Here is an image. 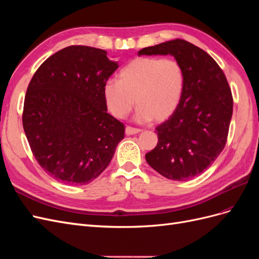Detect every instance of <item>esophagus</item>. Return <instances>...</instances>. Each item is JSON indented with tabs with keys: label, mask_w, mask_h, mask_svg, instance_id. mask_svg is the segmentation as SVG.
I'll return each mask as SVG.
<instances>
[{
	"label": "esophagus",
	"mask_w": 259,
	"mask_h": 259,
	"mask_svg": "<svg viewBox=\"0 0 259 259\" xmlns=\"http://www.w3.org/2000/svg\"><path fill=\"white\" fill-rule=\"evenodd\" d=\"M139 132H142V131H140L139 128H134V127H131V126H126V128H125V134H126L127 136L138 134Z\"/></svg>",
	"instance_id": "1"
}]
</instances>
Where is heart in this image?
<instances>
[{
    "mask_svg": "<svg viewBox=\"0 0 259 259\" xmlns=\"http://www.w3.org/2000/svg\"><path fill=\"white\" fill-rule=\"evenodd\" d=\"M119 77L104 85L107 107L117 119L133 110L136 99L137 122H161L174 113L183 97L184 70L173 58H135L121 70Z\"/></svg>",
    "mask_w": 259,
    "mask_h": 259,
    "instance_id": "obj_1",
    "label": "heart"
}]
</instances>
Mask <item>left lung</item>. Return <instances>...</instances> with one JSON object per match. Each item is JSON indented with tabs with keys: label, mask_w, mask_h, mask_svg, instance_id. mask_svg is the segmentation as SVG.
I'll list each match as a JSON object with an SVG mask.
<instances>
[{
	"label": "left lung",
	"mask_w": 259,
	"mask_h": 259,
	"mask_svg": "<svg viewBox=\"0 0 259 259\" xmlns=\"http://www.w3.org/2000/svg\"><path fill=\"white\" fill-rule=\"evenodd\" d=\"M140 55H171L183 67V97L168 120L155 128L159 142L146 153V161L168 179H190L224 150L233 108L229 84L206 52L180 38L145 48Z\"/></svg>",
	"instance_id": "obj_1"
}]
</instances>
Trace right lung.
<instances>
[{
    "instance_id": "right-lung-1",
    "label": "right lung",
    "mask_w": 259,
    "mask_h": 259,
    "mask_svg": "<svg viewBox=\"0 0 259 259\" xmlns=\"http://www.w3.org/2000/svg\"><path fill=\"white\" fill-rule=\"evenodd\" d=\"M116 61L107 52L72 45L36 70L27 89L22 125L34 158L58 182L82 186L109 165L124 124L107 112L104 85Z\"/></svg>"
}]
</instances>
